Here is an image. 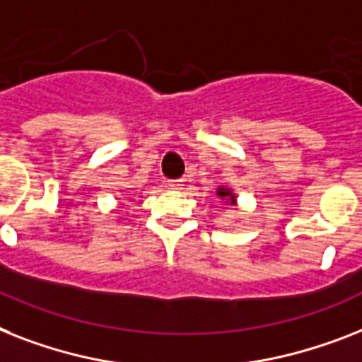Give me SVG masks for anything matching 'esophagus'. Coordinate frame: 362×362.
I'll list each match as a JSON object with an SVG mask.
<instances>
[{"label":"esophagus","mask_w":362,"mask_h":362,"mask_svg":"<svg viewBox=\"0 0 362 362\" xmlns=\"http://www.w3.org/2000/svg\"><path fill=\"white\" fill-rule=\"evenodd\" d=\"M165 186L169 187V189H182V187H184V180H182V178H178V180H167Z\"/></svg>","instance_id":"1"}]
</instances>
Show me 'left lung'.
Here are the masks:
<instances>
[{
	"label": "left lung",
	"mask_w": 362,
	"mask_h": 362,
	"mask_svg": "<svg viewBox=\"0 0 362 362\" xmlns=\"http://www.w3.org/2000/svg\"><path fill=\"white\" fill-rule=\"evenodd\" d=\"M217 195L221 197V199H225V197H228V201H230V204H234L236 202V199H234V195H232L230 191L225 189V187H219V191H217Z\"/></svg>",
	"instance_id": "1"
}]
</instances>
